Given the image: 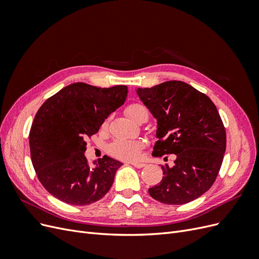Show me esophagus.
Wrapping results in <instances>:
<instances>
[{"label": "esophagus", "mask_w": 259, "mask_h": 259, "mask_svg": "<svg viewBox=\"0 0 259 259\" xmlns=\"http://www.w3.org/2000/svg\"><path fill=\"white\" fill-rule=\"evenodd\" d=\"M130 164H132L133 166H135V167H137V168H142V167H144L146 164L145 163H137V162H132V163H130Z\"/></svg>", "instance_id": "esophagus-1"}]
</instances>
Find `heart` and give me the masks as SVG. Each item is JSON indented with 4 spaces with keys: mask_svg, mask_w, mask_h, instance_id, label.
<instances>
[{
    "mask_svg": "<svg viewBox=\"0 0 259 259\" xmlns=\"http://www.w3.org/2000/svg\"><path fill=\"white\" fill-rule=\"evenodd\" d=\"M127 115L133 121H139L142 117L148 116V110L140 104H132L125 109ZM143 144L137 140L116 139L109 146V152L121 160H135L139 156Z\"/></svg>",
    "mask_w": 259,
    "mask_h": 259,
    "instance_id": "b5f03b06",
    "label": "heart"
}]
</instances>
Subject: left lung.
<instances>
[{
	"label": "left lung",
	"instance_id": "obj_1",
	"mask_svg": "<svg viewBox=\"0 0 259 259\" xmlns=\"http://www.w3.org/2000/svg\"><path fill=\"white\" fill-rule=\"evenodd\" d=\"M136 93L156 119L158 140L152 155L174 154L173 166L162 165L164 176L149 188V194L169 205L198 199L214 184L226 151V132L216 106L182 81H166Z\"/></svg>",
	"mask_w": 259,
	"mask_h": 259
}]
</instances>
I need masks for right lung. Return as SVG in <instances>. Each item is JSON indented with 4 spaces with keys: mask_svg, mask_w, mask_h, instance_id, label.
<instances>
[{
    "mask_svg": "<svg viewBox=\"0 0 259 259\" xmlns=\"http://www.w3.org/2000/svg\"><path fill=\"white\" fill-rule=\"evenodd\" d=\"M127 86L70 84L38 109L29 135L33 167L43 187L70 205H89L110 190L122 163L110 156L90 166L85 138L96 134L127 97Z\"/></svg>",
    "mask_w": 259,
    "mask_h": 259,
    "instance_id": "obj_1",
    "label": "right lung"
}]
</instances>
